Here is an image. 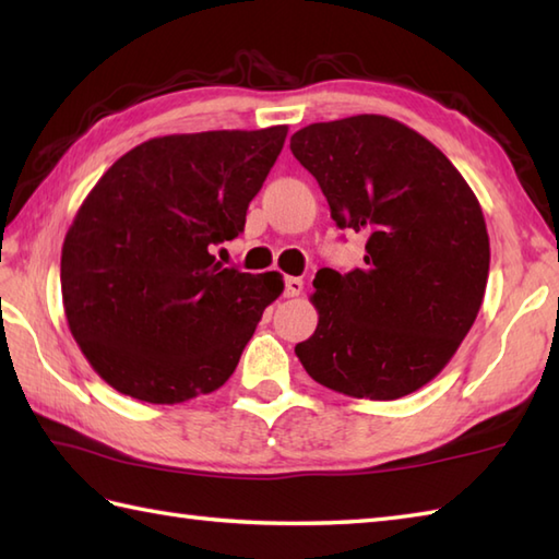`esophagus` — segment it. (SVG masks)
Returning <instances> with one entry per match:
<instances>
[{
  "label": "esophagus",
  "mask_w": 559,
  "mask_h": 559,
  "mask_svg": "<svg viewBox=\"0 0 559 559\" xmlns=\"http://www.w3.org/2000/svg\"><path fill=\"white\" fill-rule=\"evenodd\" d=\"M305 290V281L288 276L286 278V298H298V295Z\"/></svg>",
  "instance_id": "1"
}]
</instances>
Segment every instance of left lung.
I'll list each match as a JSON object with an SVG mask.
<instances>
[{
    "instance_id": "1",
    "label": "left lung",
    "mask_w": 559,
    "mask_h": 559,
    "mask_svg": "<svg viewBox=\"0 0 559 559\" xmlns=\"http://www.w3.org/2000/svg\"><path fill=\"white\" fill-rule=\"evenodd\" d=\"M338 228L362 233L365 264L314 276V334L295 346L314 382L394 401L454 358L483 305L490 240L451 160L384 115L317 122L290 136Z\"/></svg>"
}]
</instances>
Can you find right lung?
<instances>
[{
    "mask_svg": "<svg viewBox=\"0 0 559 559\" xmlns=\"http://www.w3.org/2000/svg\"><path fill=\"white\" fill-rule=\"evenodd\" d=\"M288 127L148 139L83 199L62 247L71 336L105 382L182 403L228 382L278 271L223 269L211 247L245 230Z\"/></svg>",
    "mask_w": 559,
    "mask_h": 559,
    "instance_id": "1",
    "label": "right lung"
}]
</instances>
